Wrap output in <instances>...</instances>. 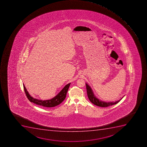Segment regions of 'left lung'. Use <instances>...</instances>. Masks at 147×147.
I'll return each mask as SVG.
<instances>
[{
  "label": "left lung",
  "mask_w": 147,
  "mask_h": 147,
  "mask_svg": "<svg viewBox=\"0 0 147 147\" xmlns=\"http://www.w3.org/2000/svg\"><path fill=\"white\" fill-rule=\"evenodd\" d=\"M86 86L87 94H88V99L91 102L96 106H99L101 107H109V106H111L113 105H116L120 101V100H121V99H121L119 100V101H116L115 102H102V101H100V100L97 98L95 96L92 89L90 87L88 86V85L87 84V83H86Z\"/></svg>",
  "instance_id": "obj_1"
}]
</instances>
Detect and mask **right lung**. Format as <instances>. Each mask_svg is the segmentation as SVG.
Returning a JSON list of instances; mask_svg holds the SVG:
<instances>
[{"instance_id": "1", "label": "right lung", "mask_w": 147, "mask_h": 147, "mask_svg": "<svg viewBox=\"0 0 147 147\" xmlns=\"http://www.w3.org/2000/svg\"><path fill=\"white\" fill-rule=\"evenodd\" d=\"M70 84L71 83H70L67 85H65V87L63 88L62 90L55 97H53L51 99L44 100V101L34 98L33 97H31L28 92L27 91V89L26 88L24 85H23V88L25 92L26 95L30 102H33L36 105H41L44 107H53L60 104L65 98L67 92L69 88V86L70 85Z\"/></svg>"}]
</instances>
